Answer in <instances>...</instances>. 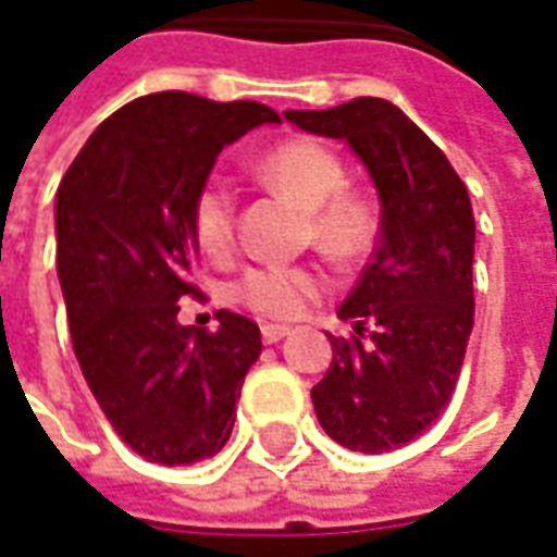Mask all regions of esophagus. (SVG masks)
Segmentation results:
<instances>
[{
    "label": "esophagus",
    "instance_id": "1",
    "mask_svg": "<svg viewBox=\"0 0 557 557\" xmlns=\"http://www.w3.org/2000/svg\"><path fill=\"white\" fill-rule=\"evenodd\" d=\"M286 335H289V326H277V323H268V326H262L264 344H277V342H283Z\"/></svg>",
    "mask_w": 557,
    "mask_h": 557
}]
</instances>
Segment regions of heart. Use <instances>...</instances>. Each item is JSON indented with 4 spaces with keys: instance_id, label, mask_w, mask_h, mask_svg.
Here are the masks:
<instances>
[{
    "instance_id": "b5f03b06",
    "label": "heart",
    "mask_w": 557,
    "mask_h": 557,
    "mask_svg": "<svg viewBox=\"0 0 557 557\" xmlns=\"http://www.w3.org/2000/svg\"><path fill=\"white\" fill-rule=\"evenodd\" d=\"M256 176L308 210V240L335 262H357L372 249L377 219L369 200L344 191L342 158L310 136L283 139L256 161ZM191 237L203 256L228 259L237 247V191L225 176H210L191 200ZM323 289V277L301 264H252L231 286L234 301L262 317L289 320Z\"/></svg>"
}]
</instances>
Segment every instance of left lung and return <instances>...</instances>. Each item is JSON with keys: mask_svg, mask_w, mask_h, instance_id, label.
Instances as JSON below:
<instances>
[{"mask_svg": "<svg viewBox=\"0 0 557 557\" xmlns=\"http://www.w3.org/2000/svg\"><path fill=\"white\" fill-rule=\"evenodd\" d=\"M301 131L344 139L372 173L381 234L338 317L326 377L310 389L317 421L350 451L384 454L418 438L451 403L472 332L475 219L467 185L399 106L357 97L286 112Z\"/></svg>", "mask_w": 557, "mask_h": 557, "instance_id": "obj_1", "label": "left lung"}]
</instances>
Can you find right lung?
Wrapping results in <instances>:
<instances>
[{
	"mask_svg": "<svg viewBox=\"0 0 557 557\" xmlns=\"http://www.w3.org/2000/svg\"><path fill=\"white\" fill-rule=\"evenodd\" d=\"M280 115L161 90L90 134L57 188V277L72 350L121 442L164 467L222 451L262 354L259 326L219 310L207 332L176 320L198 256L191 200L219 151Z\"/></svg>",
	"mask_w": 557,
	"mask_h": 557,
	"instance_id": "obj_1",
	"label": "right lung"
}]
</instances>
